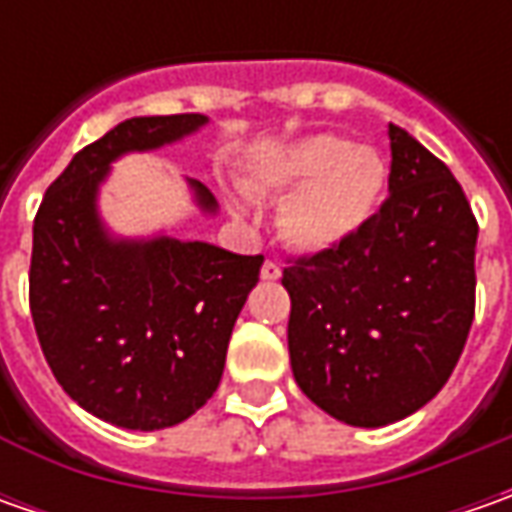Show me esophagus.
<instances>
[{
	"label": "esophagus",
	"instance_id": "obj_1",
	"mask_svg": "<svg viewBox=\"0 0 512 512\" xmlns=\"http://www.w3.org/2000/svg\"><path fill=\"white\" fill-rule=\"evenodd\" d=\"M279 276H282V267L267 259L265 265H262V279H265V282H276Z\"/></svg>",
	"mask_w": 512,
	"mask_h": 512
}]
</instances>
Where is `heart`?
I'll return each mask as SVG.
<instances>
[{"label":"heart","mask_w":512,"mask_h":512,"mask_svg":"<svg viewBox=\"0 0 512 512\" xmlns=\"http://www.w3.org/2000/svg\"><path fill=\"white\" fill-rule=\"evenodd\" d=\"M387 162L379 150L353 145L339 133H313L262 153L250 165V182L262 193L284 196L279 233L302 253H327L350 242L382 205ZM236 213H250L233 199Z\"/></svg>","instance_id":"heart-1"}]
</instances>
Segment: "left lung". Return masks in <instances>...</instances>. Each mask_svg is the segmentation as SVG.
<instances>
[{
  "mask_svg": "<svg viewBox=\"0 0 512 512\" xmlns=\"http://www.w3.org/2000/svg\"><path fill=\"white\" fill-rule=\"evenodd\" d=\"M387 202L344 245L287 267L293 379L327 416L384 427L430 402L462 356L479 225L462 185L387 125Z\"/></svg>",
  "mask_w": 512,
  "mask_h": 512,
  "instance_id": "obj_1",
  "label": "left lung"
}]
</instances>
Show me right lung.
<instances>
[{
    "label": "right lung",
    "mask_w": 512,
    "mask_h": 512,
    "mask_svg": "<svg viewBox=\"0 0 512 512\" xmlns=\"http://www.w3.org/2000/svg\"><path fill=\"white\" fill-rule=\"evenodd\" d=\"M207 122L202 113L125 119L73 156L33 222L30 313L42 353L70 399L116 427H173L216 393L265 262L168 230L119 236L99 210L113 162L176 145ZM187 190L216 216L202 182L187 179Z\"/></svg>",
    "instance_id": "add662e5"
}]
</instances>
